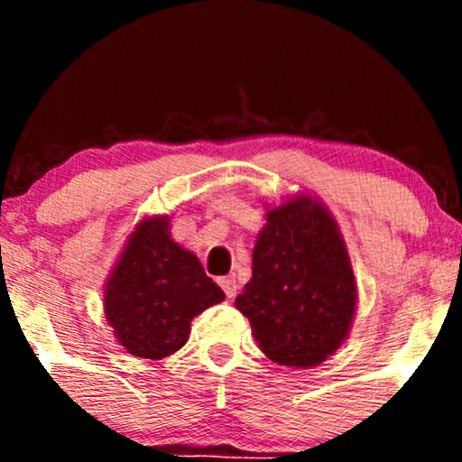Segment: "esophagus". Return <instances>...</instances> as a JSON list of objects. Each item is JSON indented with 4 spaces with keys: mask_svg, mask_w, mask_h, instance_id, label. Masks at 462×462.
<instances>
[{
    "mask_svg": "<svg viewBox=\"0 0 462 462\" xmlns=\"http://www.w3.org/2000/svg\"><path fill=\"white\" fill-rule=\"evenodd\" d=\"M219 286L226 291L227 298H235V295H236L238 282H236L235 275H226V278H219Z\"/></svg>",
    "mask_w": 462,
    "mask_h": 462,
    "instance_id": "esophagus-1",
    "label": "esophagus"
}]
</instances>
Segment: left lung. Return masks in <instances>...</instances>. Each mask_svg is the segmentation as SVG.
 <instances>
[{
    "label": "left lung",
    "instance_id": "8db88e82",
    "mask_svg": "<svg viewBox=\"0 0 462 462\" xmlns=\"http://www.w3.org/2000/svg\"><path fill=\"white\" fill-rule=\"evenodd\" d=\"M236 309L263 352L286 367H315L346 341L356 282L337 224L319 201L298 198L269 210Z\"/></svg>",
    "mask_w": 462,
    "mask_h": 462
}]
</instances>
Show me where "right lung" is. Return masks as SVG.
Segmentation results:
<instances>
[{
    "instance_id": "1",
    "label": "right lung",
    "mask_w": 462,
    "mask_h": 462,
    "mask_svg": "<svg viewBox=\"0 0 462 462\" xmlns=\"http://www.w3.org/2000/svg\"><path fill=\"white\" fill-rule=\"evenodd\" d=\"M198 256L169 236L164 217L141 221L106 284L104 306L119 343L161 360L187 343L190 319L224 301Z\"/></svg>"
}]
</instances>
